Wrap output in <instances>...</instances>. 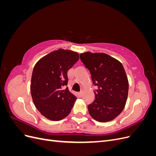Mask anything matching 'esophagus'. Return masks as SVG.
<instances>
[{"instance_id": "obj_1", "label": "esophagus", "mask_w": 156, "mask_h": 156, "mask_svg": "<svg viewBox=\"0 0 156 156\" xmlns=\"http://www.w3.org/2000/svg\"><path fill=\"white\" fill-rule=\"evenodd\" d=\"M83 92H80V93L79 94V96H80V97H81V96H83Z\"/></svg>"}]
</instances>
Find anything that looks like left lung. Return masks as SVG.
<instances>
[{"instance_id":"1","label":"left lung","mask_w":156,"mask_h":156,"mask_svg":"<svg viewBox=\"0 0 156 156\" xmlns=\"http://www.w3.org/2000/svg\"><path fill=\"white\" fill-rule=\"evenodd\" d=\"M88 69L93 84L95 100L88 105L89 114L100 122H109L119 116L126 105L129 83L122 63L103 53L85 52L80 54Z\"/></svg>"}]
</instances>
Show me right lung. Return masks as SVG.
I'll use <instances>...</instances> for the list:
<instances>
[{
	"mask_svg": "<svg viewBox=\"0 0 156 156\" xmlns=\"http://www.w3.org/2000/svg\"><path fill=\"white\" fill-rule=\"evenodd\" d=\"M77 52L59 49L40 58L31 78L30 92L36 108L46 119L59 121L68 116L77 98L67 86L68 71L79 60Z\"/></svg>",
	"mask_w": 156,
	"mask_h": 156,
	"instance_id": "add662e5",
	"label": "right lung"
}]
</instances>
